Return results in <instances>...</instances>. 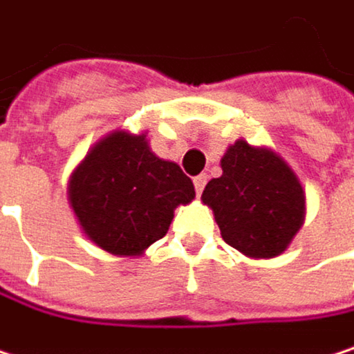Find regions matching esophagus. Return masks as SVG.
Returning a JSON list of instances; mask_svg holds the SVG:
<instances>
[{"label":"esophagus","instance_id":"obj_1","mask_svg":"<svg viewBox=\"0 0 354 354\" xmlns=\"http://www.w3.org/2000/svg\"><path fill=\"white\" fill-rule=\"evenodd\" d=\"M206 181H208V177H206V175H198V177L194 179V187H196V194H198V196L202 194V189H204Z\"/></svg>","mask_w":354,"mask_h":354}]
</instances>
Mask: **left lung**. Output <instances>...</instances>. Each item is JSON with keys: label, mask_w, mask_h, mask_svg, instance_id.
<instances>
[{"label": "left lung", "mask_w": 354, "mask_h": 354, "mask_svg": "<svg viewBox=\"0 0 354 354\" xmlns=\"http://www.w3.org/2000/svg\"><path fill=\"white\" fill-rule=\"evenodd\" d=\"M221 167L202 202L212 208L223 239L248 258L280 256L305 221L299 177L274 150L245 140L229 146Z\"/></svg>", "instance_id": "1"}]
</instances>
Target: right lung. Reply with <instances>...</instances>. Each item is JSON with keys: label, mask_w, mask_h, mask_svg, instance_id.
<instances>
[{"label": "right lung", "mask_w": 354, "mask_h": 354, "mask_svg": "<svg viewBox=\"0 0 354 354\" xmlns=\"http://www.w3.org/2000/svg\"><path fill=\"white\" fill-rule=\"evenodd\" d=\"M196 198L177 162L158 158L146 133L113 131L96 142L68 183L80 229L100 250L131 258L162 239L179 204Z\"/></svg>", "instance_id": "1"}]
</instances>
